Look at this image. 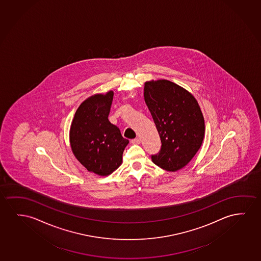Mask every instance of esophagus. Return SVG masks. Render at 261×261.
I'll use <instances>...</instances> for the list:
<instances>
[{
    "instance_id": "obj_1",
    "label": "esophagus",
    "mask_w": 261,
    "mask_h": 261,
    "mask_svg": "<svg viewBox=\"0 0 261 261\" xmlns=\"http://www.w3.org/2000/svg\"><path fill=\"white\" fill-rule=\"evenodd\" d=\"M140 141H141V140H140V138H136V139H134V140H132V143L140 144Z\"/></svg>"
}]
</instances>
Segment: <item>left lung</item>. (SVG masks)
I'll list each match as a JSON object with an SVG mask.
<instances>
[{"mask_svg": "<svg viewBox=\"0 0 261 261\" xmlns=\"http://www.w3.org/2000/svg\"><path fill=\"white\" fill-rule=\"evenodd\" d=\"M144 98L161 140L152 154L154 165L175 172L187 165L201 147L205 121L197 100L187 90L166 80L147 81Z\"/></svg>", "mask_w": 261, "mask_h": 261, "instance_id": "left-lung-1", "label": "left lung"}]
</instances>
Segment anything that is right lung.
Masks as SVG:
<instances>
[{"mask_svg": "<svg viewBox=\"0 0 261 261\" xmlns=\"http://www.w3.org/2000/svg\"><path fill=\"white\" fill-rule=\"evenodd\" d=\"M114 92L88 97L81 103L70 126L71 149L81 165L106 176L117 169L128 140L109 120Z\"/></svg>", "mask_w": 261, "mask_h": 261, "instance_id": "right-lung-1", "label": "right lung"}]
</instances>
